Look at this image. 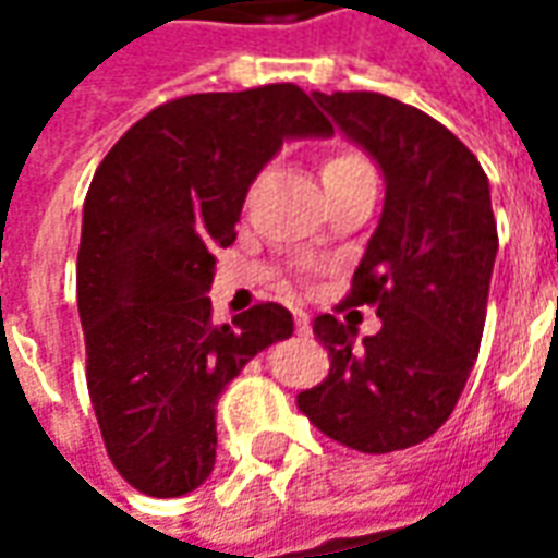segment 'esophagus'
I'll return each instance as SVG.
<instances>
[{
	"label": "esophagus",
	"instance_id": "34e87169",
	"mask_svg": "<svg viewBox=\"0 0 558 558\" xmlns=\"http://www.w3.org/2000/svg\"><path fill=\"white\" fill-rule=\"evenodd\" d=\"M295 335H302V338L311 335V316L304 314V311H295Z\"/></svg>",
	"mask_w": 558,
	"mask_h": 558
}]
</instances>
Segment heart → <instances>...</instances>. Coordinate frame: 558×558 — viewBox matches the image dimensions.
Wrapping results in <instances>:
<instances>
[{"mask_svg": "<svg viewBox=\"0 0 558 558\" xmlns=\"http://www.w3.org/2000/svg\"><path fill=\"white\" fill-rule=\"evenodd\" d=\"M355 163H367V160H364L359 151H352V148H338V151H331V155L323 160V170H319V175L350 170V167H355Z\"/></svg>", "mask_w": 558, "mask_h": 558, "instance_id": "1", "label": "heart"}]
</instances>
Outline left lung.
Masks as SVG:
<instances>
[{
  "mask_svg": "<svg viewBox=\"0 0 558 558\" xmlns=\"http://www.w3.org/2000/svg\"><path fill=\"white\" fill-rule=\"evenodd\" d=\"M314 98L386 179L383 218L347 295L374 304L383 328L355 343V328L316 316L331 367L299 410L328 439L388 454L442 427L478 359L499 251L490 184L478 158L410 104L379 92Z\"/></svg>",
  "mask_w": 558,
  "mask_h": 558,
  "instance_id": "left-lung-1",
  "label": "left lung"
}]
</instances>
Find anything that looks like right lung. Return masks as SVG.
Segmentation results:
<instances>
[{"mask_svg": "<svg viewBox=\"0 0 558 558\" xmlns=\"http://www.w3.org/2000/svg\"><path fill=\"white\" fill-rule=\"evenodd\" d=\"M328 134L292 83L184 95L128 128L95 170L77 254L86 383L107 454L140 493L184 496L211 475L220 391L292 335L275 302L218 326L206 292L259 170L283 140Z\"/></svg>", "mask_w": 558, "mask_h": 558, "instance_id": "add662e5", "label": "right lung"}]
</instances>
